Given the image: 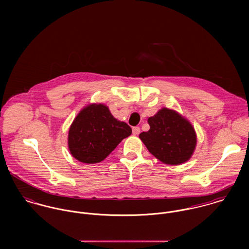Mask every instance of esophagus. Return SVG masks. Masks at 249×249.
Here are the masks:
<instances>
[{"instance_id": "esophagus-1", "label": "esophagus", "mask_w": 249, "mask_h": 249, "mask_svg": "<svg viewBox=\"0 0 249 249\" xmlns=\"http://www.w3.org/2000/svg\"><path fill=\"white\" fill-rule=\"evenodd\" d=\"M140 127H138V126H136V127H133V129H132V133H133V135H139L140 134Z\"/></svg>"}]
</instances>
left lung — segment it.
Wrapping results in <instances>:
<instances>
[{"label": "left lung", "instance_id": "8db88e82", "mask_svg": "<svg viewBox=\"0 0 249 249\" xmlns=\"http://www.w3.org/2000/svg\"><path fill=\"white\" fill-rule=\"evenodd\" d=\"M147 123L149 130L139 137L153 156L168 165H179L191 158L196 145V134L187 119L164 107L149 117Z\"/></svg>", "mask_w": 249, "mask_h": 249}]
</instances>
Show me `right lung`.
Instances as JSON below:
<instances>
[{
  "label": "right lung",
  "mask_w": 249,
  "mask_h": 249,
  "mask_svg": "<svg viewBox=\"0 0 249 249\" xmlns=\"http://www.w3.org/2000/svg\"><path fill=\"white\" fill-rule=\"evenodd\" d=\"M131 133V127L115 119L107 106L92 104L74 118L68 146L76 160L85 164L100 163Z\"/></svg>",
  "instance_id": "1"
}]
</instances>
